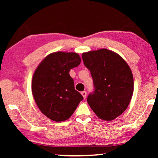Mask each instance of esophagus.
<instances>
[{
  "mask_svg": "<svg viewBox=\"0 0 158 158\" xmlns=\"http://www.w3.org/2000/svg\"><path fill=\"white\" fill-rule=\"evenodd\" d=\"M81 95H82L83 97H84V98L85 99V98H86L87 93H86V92H85V91H83V92H81Z\"/></svg>",
  "mask_w": 158,
  "mask_h": 158,
  "instance_id": "1",
  "label": "esophagus"
}]
</instances>
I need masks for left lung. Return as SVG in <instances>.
<instances>
[{"instance_id":"obj_1","label":"left lung","mask_w":158,"mask_h":158,"mask_svg":"<svg viewBox=\"0 0 158 158\" xmlns=\"http://www.w3.org/2000/svg\"><path fill=\"white\" fill-rule=\"evenodd\" d=\"M82 59L94 85L88 103L98 118L112 121L126 110L132 99V71L123 58L106 49L83 53Z\"/></svg>"}]
</instances>
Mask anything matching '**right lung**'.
<instances>
[{
	"label": "right lung",
	"mask_w": 158,
	"mask_h": 158,
	"mask_svg": "<svg viewBox=\"0 0 158 158\" xmlns=\"http://www.w3.org/2000/svg\"><path fill=\"white\" fill-rule=\"evenodd\" d=\"M80 63L78 53L58 52L48 55L35 71L31 85L35 101L53 121L68 120L84 99L69 76V70Z\"/></svg>",
	"instance_id": "obj_1"
}]
</instances>
